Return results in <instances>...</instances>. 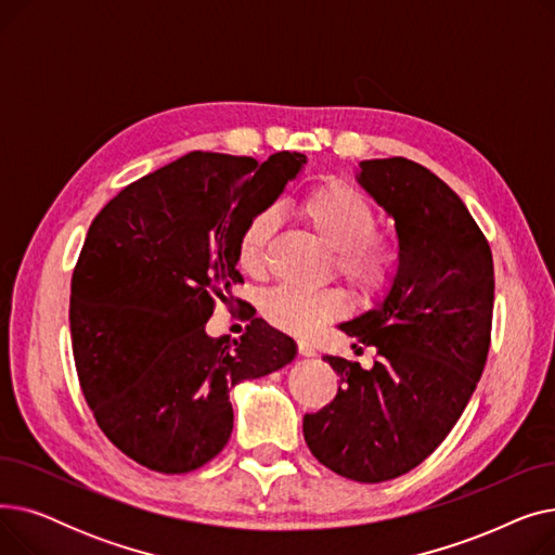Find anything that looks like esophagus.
Masks as SVG:
<instances>
[{"mask_svg":"<svg viewBox=\"0 0 555 555\" xmlns=\"http://www.w3.org/2000/svg\"><path fill=\"white\" fill-rule=\"evenodd\" d=\"M297 351H299V356H304V358H312V356H314V346H312V341H308V339H299V341H297Z\"/></svg>","mask_w":555,"mask_h":555,"instance_id":"1","label":"esophagus"}]
</instances>
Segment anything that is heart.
<instances>
[{
    "label": "heart",
    "instance_id": "1",
    "mask_svg": "<svg viewBox=\"0 0 555 555\" xmlns=\"http://www.w3.org/2000/svg\"><path fill=\"white\" fill-rule=\"evenodd\" d=\"M295 216L314 236L333 249L335 272L366 299H380L396 283L402 251L393 236L377 231L371 202L339 180H326L304 191L295 204ZM276 229L270 209L251 214L236 238L238 268L260 279L268 270V247ZM346 295L339 287L304 293L295 287H276L260 301V314L279 331L308 335L346 312Z\"/></svg>",
    "mask_w": 555,
    "mask_h": 555
}]
</instances>
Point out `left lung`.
I'll return each instance as SVG.
<instances>
[{
	"mask_svg": "<svg viewBox=\"0 0 555 555\" xmlns=\"http://www.w3.org/2000/svg\"><path fill=\"white\" fill-rule=\"evenodd\" d=\"M360 168L358 182L396 220L402 262L383 304L339 324L375 346L373 369L324 356L339 391L304 416V439L328 470L380 483L423 463L468 404L490 348L494 270L483 231L431 170L404 157Z\"/></svg>",
	"mask_w": 555,
	"mask_h": 555,
	"instance_id": "1",
	"label": "left lung"
}]
</instances>
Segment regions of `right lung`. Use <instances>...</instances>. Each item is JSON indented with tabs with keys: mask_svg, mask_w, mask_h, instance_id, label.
I'll use <instances>...</instances> for the list:
<instances>
[{
	"mask_svg": "<svg viewBox=\"0 0 555 555\" xmlns=\"http://www.w3.org/2000/svg\"><path fill=\"white\" fill-rule=\"evenodd\" d=\"M304 164L287 151L262 164L195 151L128 184L90 224L69 299L78 383L103 434L143 468H202L231 436L229 389L295 360V341L258 317L241 339L204 324L243 283L241 227Z\"/></svg>",
	"mask_w": 555,
	"mask_h": 555,
	"instance_id": "1",
	"label": "right lung"
}]
</instances>
